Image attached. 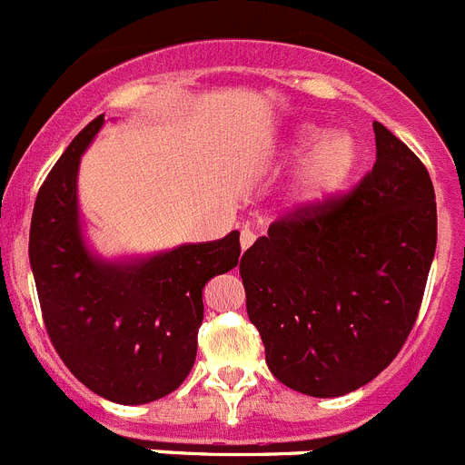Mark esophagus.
Returning <instances> with one entry per match:
<instances>
[{"label": "esophagus", "mask_w": 465, "mask_h": 465, "mask_svg": "<svg viewBox=\"0 0 465 465\" xmlns=\"http://www.w3.org/2000/svg\"><path fill=\"white\" fill-rule=\"evenodd\" d=\"M253 242H256V232H253V230H249V228H244L240 232V244H242V252H246V249H249V246L253 244Z\"/></svg>", "instance_id": "1"}]
</instances>
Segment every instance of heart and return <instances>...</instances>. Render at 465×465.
<instances>
[{
    "label": "heart",
    "instance_id": "1",
    "mask_svg": "<svg viewBox=\"0 0 465 465\" xmlns=\"http://www.w3.org/2000/svg\"><path fill=\"white\" fill-rule=\"evenodd\" d=\"M293 197L298 204H319L342 191L359 167V146L344 130L323 137V130L305 125L286 143V158H305Z\"/></svg>",
    "mask_w": 465,
    "mask_h": 465
}]
</instances>
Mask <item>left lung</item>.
<instances>
[{"label": "left lung", "mask_w": 465, "mask_h": 465, "mask_svg": "<svg viewBox=\"0 0 465 465\" xmlns=\"http://www.w3.org/2000/svg\"><path fill=\"white\" fill-rule=\"evenodd\" d=\"M372 127V170L349 193L282 213L240 262L270 372L307 396L356 391L396 359L433 262L429 170L381 123Z\"/></svg>", "instance_id": "obj_1"}]
</instances>
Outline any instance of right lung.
<instances>
[{
	"instance_id": "1",
	"label": "right lung",
	"mask_w": 465,
	"mask_h": 465,
	"mask_svg": "<svg viewBox=\"0 0 465 465\" xmlns=\"http://www.w3.org/2000/svg\"><path fill=\"white\" fill-rule=\"evenodd\" d=\"M104 114L90 121L41 183L30 265L48 338L81 384L106 401L142 405L182 386L195 363L204 283L240 262V232L183 244L137 262H104L79 228V160Z\"/></svg>"
}]
</instances>
